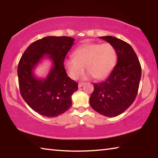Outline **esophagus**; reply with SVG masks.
I'll use <instances>...</instances> for the list:
<instances>
[{"label": "esophagus", "mask_w": 158, "mask_h": 158, "mask_svg": "<svg viewBox=\"0 0 158 158\" xmlns=\"http://www.w3.org/2000/svg\"><path fill=\"white\" fill-rule=\"evenodd\" d=\"M84 83H79V84H78V86H79V88H81V87H82L83 86V85H84Z\"/></svg>", "instance_id": "1"}]
</instances>
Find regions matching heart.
Here are the masks:
<instances>
[{"label": "heart", "instance_id": "obj_1", "mask_svg": "<svg viewBox=\"0 0 158 158\" xmlns=\"http://www.w3.org/2000/svg\"><path fill=\"white\" fill-rule=\"evenodd\" d=\"M73 58H66L64 65L69 77L75 80L84 72V67L88 73L84 79L93 76L95 79L105 78L114 68L116 62V52L109 43H86L77 48Z\"/></svg>", "mask_w": 158, "mask_h": 158}]
</instances>
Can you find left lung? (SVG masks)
Listing matches in <instances>:
<instances>
[{
  "mask_svg": "<svg viewBox=\"0 0 158 158\" xmlns=\"http://www.w3.org/2000/svg\"><path fill=\"white\" fill-rule=\"evenodd\" d=\"M100 38L114 47L117 53V63L105 81L93 84L90 105L99 114L114 117L123 113L135 101L141 68L137 54L127 42L113 36Z\"/></svg>",
  "mask_w": 158,
  "mask_h": 158,
  "instance_id": "obj_1",
  "label": "left lung"
}]
</instances>
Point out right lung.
I'll return each mask as SVG.
<instances>
[{
    "label": "right lung",
    "instance_id": "obj_1",
    "mask_svg": "<svg viewBox=\"0 0 158 158\" xmlns=\"http://www.w3.org/2000/svg\"><path fill=\"white\" fill-rule=\"evenodd\" d=\"M74 42V38L67 36L43 37L28 46L19 63L21 97L42 116L56 117L72 105V95L78 89V84L68 76L63 63ZM44 57L49 58L52 66L44 79L37 78L34 69Z\"/></svg>",
    "mask_w": 158,
    "mask_h": 158
}]
</instances>
